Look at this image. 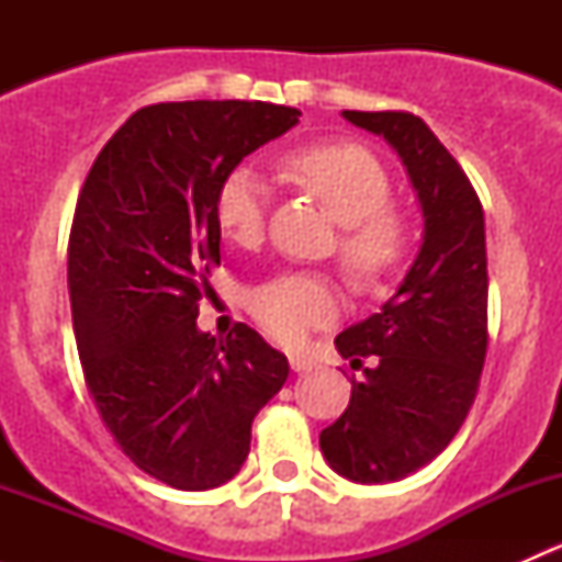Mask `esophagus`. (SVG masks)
<instances>
[{"label":"esophagus","instance_id":"esophagus-1","mask_svg":"<svg viewBox=\"0 0 562 562\" xmlns=\"http://www.w3.org/2000/svg\"><path fill=\"white\" fill-rule=\"evenodd\" d=\"M291 370L293 372H310L315 370V361L310 359V356H291Z\"/></svg>","mask_w":562,"mask_h":562}]
</instances>
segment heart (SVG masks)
<instances>
[{
    "label": "heart",
    "instance_id": "b5f03b06",
    "mask_svg": "<svg viewBox=\"0 0 562 562\" xmlns=\"http://www.w3.org/2000/svg\"><path fill=\"white\" fill-rule=\"evenodd\" d=\"M293 179L342 225L339 260L361 282L389 274L405 255V223L391 212V179L372 151L353 144H323L288 157ZM269 187L249 166L234 168L217 190V223L228 239H260ZM255 321L280 342H299L310 328L337 315V291L307 271H288L260 282L249 293Z\"/></svg>",
    "mask_w": 562,
    "mask_h": 562
}]
</instances>
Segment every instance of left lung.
I'll return each mask as SVG.
<instances>
[{
    "mask_svg": "<svg viewBox=\"0 0 562 562\" xmlns=\"http://www.w3.org/2000/svg\"><path fill=\"white\" fill-rule=\"evenodd\" d=\"M400 155L424 217L422 247L381 313L334 345L364 367L350 405L321 432L331 470L389 484L432 462L462 427L486 356L484 209L454 157L413 113L342 111Z\"/></svg>",
    "mask_w": 562,
    "mask_h": 562,
    "instance_id": "1",
    "label": "left lung"
}]
</instances>
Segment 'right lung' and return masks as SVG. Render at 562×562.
<instances>
[{
	"instance_id": "add662e5",
	"label": "right lung",
	"mask_w": 562,
	"mask_h": 562,
	"mask_svg": "<svg viewBox=\"0 0 562 562\" xmlns=\"http://www.w3.org/2000/svg\"><path fill=\"white\" fill-rule=\"evenodd\" d=\"M299 116L260 100L140 108L78 195L67 285L83 378L124 454L176 490L239 473L252 418L291 372L255 328L217 339L195 317L220 263V184Z\"/></svg>"
}]
</instances>
